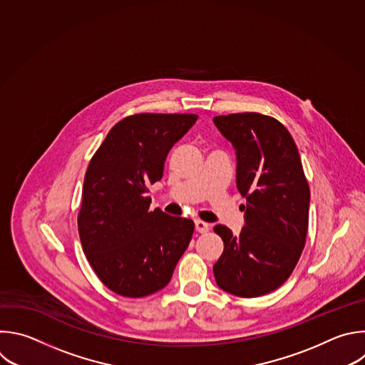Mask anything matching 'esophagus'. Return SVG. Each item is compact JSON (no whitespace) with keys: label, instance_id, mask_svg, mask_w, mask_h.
Returning a JSON list of instances; mask_svg holds the SVG:
<instances>
[{"label":"esophagus","instance_id":"esophagus-1","mask_svg":"<svg viewBox=\"0 0 365 365\" xmlns=\"http://www.w3.org/2000/svg\"><path fill=\"white\" fill-rule=\"evenodd\" d=\"M195 227H196V230H197L199 233H205V232H207V230L210 229V225L206 223V222H203V220H200V219H196V220H195Z\"/></svg>","mask_w":365,"mask_h":365}]
</instances>
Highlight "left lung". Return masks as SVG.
I'll use <instances>...</instances> for the list:
<instances>
[{
    "instance_id": "8db88e82",
    "label": "left lung",
    "mask_w": 365,
    "mask_h": 365,
    "mask_svg": "<svg viewBox=\"0 0 365 365\" xmlns=\"http://www.w3.org/2000/svg\"><path fill=\"white\" fill-rule=\"evenodd\" d=\"M236 150V186L247 197L245 226L239 235L223 225L213 230L223 252L213 265L220 289L255 298L279 288L305 247L309 186L298 148L274 117L236 113L213 117Z\"/></svg>"
}]
</instances>
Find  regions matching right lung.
<instances>
[{
	"label": "right lung",
	"instance_id": "obj_1",
	"mask_svg": "<svg viewBox=\"0 0 365 365\" xmlns=\"http://www.w3.org/2000/svg\"><path fill=\"white\" fill-rule=\"evenodd\" d=\"M196 114L142 113L120 120L91 158L78 212L83 251L113 292L142 298L165 288L193 235L190 219L150 210L149 185Z\"/></svg>",
	"mask_w": 365,
	"mask_h": 365
}]
</instances>
